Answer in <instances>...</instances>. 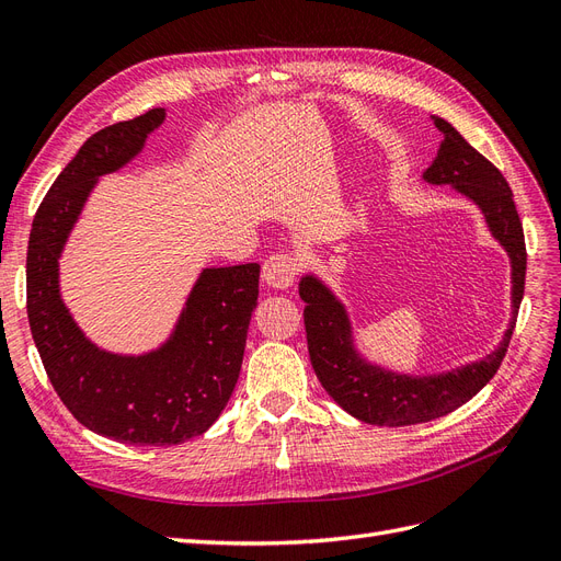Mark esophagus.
Listing matches in <instances>:
<instances>
[{"label": "esophagus", "instance_id": "34e87169", "mask_svg": "<svg viewBox=\"0 0 561 561\" xmlns=\"http://www.w3.org/2000/svg\"><path fill=\"white\" fill-rule=\"evenodd\" d=\"M299 274V260L295 254H287V252H276V254H268L264 260L262 266V280L268 287H276V290H287Z\"/></svg>", "mask_w": 561, "mask_h": 561}]
</instances>
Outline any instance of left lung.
Returning <instances> with one entry per match:
<instances>
[{
	"label": "left lung",
	"instance_id": "1",
	"mask_svg": "<svg viewBox=\"0 0 561 561\" xmlns=\"http://www.w3.org/2000/svg\"><path fill=\"white\" fill-rule=\"evenodd\" d=\"M433 124L445 135V140L439 142L437 157L426 168L423 180L437 186L449 184L482 210L491 236L511 257L513 318L499 348L482 360L443 371V375H398L363 358L353 344V328L344 304L318 276H301L299 297L307 304L304 325H307L309 355L316 375L342 410L371 426H412V423L433 421L478 396L494 379L505 358L524 295L526 248L511 186L499 168L486 161L478 149H472L449 122L433 116Z\"/></svg>",
	"mask_w": 561,
	"mask_h": 561
}]
</instances>
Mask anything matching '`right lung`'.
I'll return each mask as SVG.
<instances>
[{"instance_id": "add662e5", "label": "right lung", "mask_w": 561, "mask_h": 561, "mask_svg": "<svg viewBox=\"0 0 561 561\" xmlns=\"http://www.w3.org/2000/svg\"><path fill=\"white\" fill-rule=\"evenodd\" d=\"M165 110L98 130L50 184L27 243V318L46 375L89 431L124 445H180L206 433L241 375L260 264L203 268L165 342L142 355L95 346L60 297L58 260L100 175L142 151Z\"/></svg>"}]
</instances>
